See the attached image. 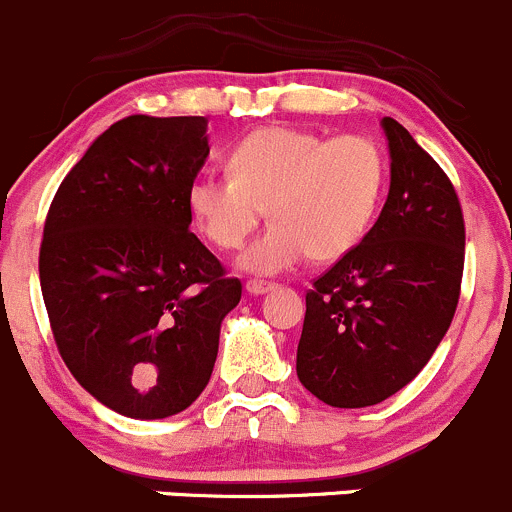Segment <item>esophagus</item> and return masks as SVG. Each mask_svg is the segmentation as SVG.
<instances>
[{"instance_id": "1", "label": "esophagus", "mask_w": 512, "mask_h": 512, "mask_svg": "<svg viewBox=\"0 0 512 512\" xmlns=\"http://www.w3.org/2000/svg\"><path fill=\"white\" fill-rule=\"evenodd\" d=\"M275 287H277V285H272V282H262V280H250V282H247V285H245L247 292L255 294V297H257V294L272 292V289H275Z\"/></svg>"}]
</instances>
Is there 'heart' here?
Returning <instances> with one entry per match:
<instances>
[{
  "instance_id": "heart-1",
  "label": "heart",
  "mask_w": 512,
  "mask_h": 512,
  "mask_svg": "<svg viewBox=\"0 0 512 512\" xmlns=\"http://www.w3.org/2000/svg\"><path fill=\"white\" fill-rule=\"evenodd\" d=\"M386 156L369 136L324 138L267 126L230 153V175H198L188 205L195 225L220 250H237L270 215L272 225L242 252L252 275H280L309 255L332 262L352 252L376 218Z\"/></svg>"
}]
</instances>
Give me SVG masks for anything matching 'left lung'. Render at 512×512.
<instances>
[{"label": "left lung", "instance_id": "obj_1", "mask_svg": "<svg viewBox=\"0 0 512 512\" xmlns=\"http://www.w3.org/2000/svg\"><path fill=\"white\" fill-rule=\"evenodd\" d=\"M391 185L379 220L307 292L297 376L319 401L364 409L404 389L446 337L466 227L451 180L409 131L381 118Z\"/></svg>", "mask_w": 512, "mask_h": 512}]
</instances>
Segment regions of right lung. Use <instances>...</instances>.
I'll use <instances>...</instances> for the list:
<instances>
[{"label":"right lung","instance_id":"obj_1","mask_svg":"<svg viewBox=\"0 0 512 512\" xmlns=\"http://www.w3.org/2000/svg\"><path fill=\"white\" fill-rule=\"evenodd\" d=\"M208 153L205 116H128L91 143L46 215L39 282L56 347L121 416L188 409L242 297L190 232L188 190Z\"/></svg>","mask_w":512,"mask_h":512}]
</instances>
